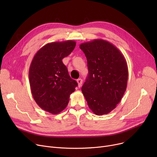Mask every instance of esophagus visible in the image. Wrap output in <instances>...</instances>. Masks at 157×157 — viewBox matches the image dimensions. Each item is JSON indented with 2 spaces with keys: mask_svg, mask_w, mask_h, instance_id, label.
I'll list each match as a JSON object with an SVG mask.
<instances>
[{
  "mask_svg": "<svg viewBox=\"0 0 157 157\" xmlns=\"http://www.w3.org/2000/svg\"><path fill=\"white\" fill-rule=\"evenodd\" d=\"M77 83L78 84V87H81L82 85V83H83V80H82L81 78H79L77 79Z\"/></svg>",
  "mask_w": 157,
  "mask_h": 157,
  "instance_id": "obj_1",
  "label": "esophagus"
}]
</instances>
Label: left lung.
I'll use <instances>...</instances> for the list:
<instances>
[{
    "instance_id": "obj_1",
    "label": "left lung",
    "mask_w": 157,
    "mask_h": 157,
    "mask_svg": "<svg viewBox=\"0 0 157 157\" xmlns=\"http://www.w3.org/2000/svg\"><path fill=\"white\" fill-rule=\"evenodd\" d=\"M79 48L86 57L88 69L81 91L94 114H108L116 108L127 88L126 60L116 46L105 40L94 39Z\"/></svg>"
}]
</instances>
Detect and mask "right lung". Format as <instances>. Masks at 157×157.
Returning <instances> with one entry per match:
<instances>
[{
	"instance_id": "add662e5",
	"label": "right lung",
	"mask_w": 157,
	"mask_h": 157,
	"mask_svg": "<svg viewBox=\"0 0 157 157\" xmlns=\"http://www.w3.org/2000/svg\"><path fill=\"white\" fill-rule=\"evenodd\" d=\"M76 46L74 40L48 43L36 53L29 77L32 94L43 110L56 114L67 107L77 82L71 78L62 59Z\"/></svg>"
}]
</instances>
